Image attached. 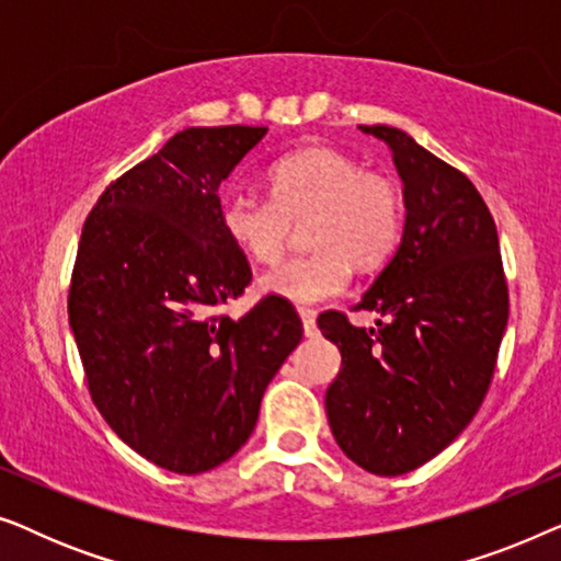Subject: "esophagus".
Listing matches in <instances>:
<instances>
[{
  "instance_id": "esophagus-1",
  "label": "esophagus",
  "mask_w": 561,
  "mask_h": 561,
  "mask_svg": "<svg viewBox=\"0 0 561 561\" xmlns=\"http://www.w3.org/2000/svg\"><path fill=\"white\" fill-rule=\"evenodd\" d=\"M298 313H301V321H304V334H306V336H317V334H319V329H317V313H313L311 309H301Z\"/></svg>"
}]
</instances>
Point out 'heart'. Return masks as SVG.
<instances>
[{
    "label": "heart",
    "mask_w": 561,
    "mask_h": 561,
    "mask_svg": "<svg viewBox=\"0 0 561 561\" xmlns=\"http://www.w3.org/2000/svg\"><path fill=\"white\" fill-rule=\"evenodd\" d=\"M271 198L229 191L219 204L227 240L255 263H275L294 227H306L313 250L283 260L260 278V290L296 306H313L342 296L352 280V263L363 271L393 255L405 225L401 183L382 171H365L352 152L311 145L275 160L267 171Z\"/></svg>",
    "instance_id": "heart-1"
}]
</instances>
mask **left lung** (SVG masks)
Instances as JSON below:
<instances>
[{
	"instance_id": "1",
	"label": "left lung",
	"mask_w": 561,
	"mask_h": 561,
	"mask_svg": "<svg viewBox=\"0 0 561 561\" xmlns=\"http://www.w3.org/2000/svg\"><path fill=\"white\" fill-rule=\"evenodd\" d=\"M393 150L405 225L396 255L355 309L319 329L342 352L327 388V419L352 462L393 478L449 447L478 413L508 324V286L488 204L465 173L398 127L359 125Z\"/></svg>"
}]
</instances>
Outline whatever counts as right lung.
I'll list each match as a JSON object with an SVG mask.
<instances>
[{
  "instance_id": "obj_1",
  "label": "right lung",
  "mask_w": 561,
  "mask_h": 561,
  "mask_svg": "<svg viewBox=\"0 0 561 561\" xmlns=\"http://www.w3.org/2000/svg\"><path fill=\"white\" fill-rule=\"evenodd\" d=\"M267 127H188L112 181L83 221L68 321L91 401L158 467L227 462L267 382L301 342L294 306L265 296L229 319L252 271L219 225V183Z\"/></svg>"
}]
</instances>
